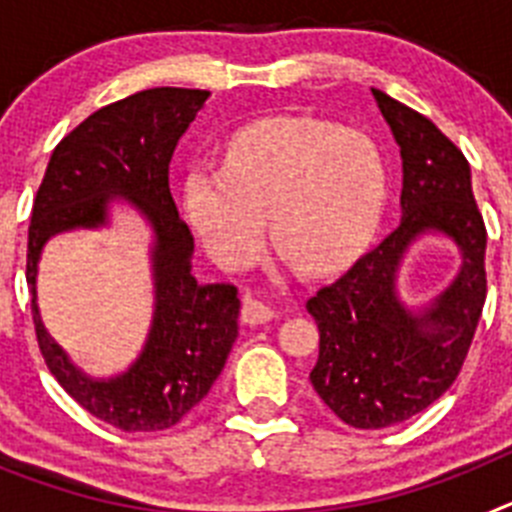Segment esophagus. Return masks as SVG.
<instances>
[{
	"instance_id": "esophagus-1",
	"label": "esophagus",
	"mask_w": 512,
	"mask_h": 512,
	"mask_svg": "<svg viewBox=\"0 0 512 512\" xmlns=\"http://www.w3.org/2000/svg\"><path fill=\"white\" fill-rule=\"evenodd\" d=\"M241 318L246 325H264L269 320H274V310L264 305V302H256V300H246L243 302V310H241Z\"/></svg>"
}]
</instances>
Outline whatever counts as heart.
<instances>
[{
  "instance_id": "1",
  "label": "heart",
  "mask_w": 512,
  "mask_h": 512,
  "mask_svg": "<svg viewBox=\"0 0 512 512\" xmlns=\"http://www.w3.org/2000/svg\"><path fill=\"white\" fill-rule=\"evenodd\" d=\"M387 194V161L369 135L312 117H277L238 130L223 169L189 171L184 212L223 269H243L259 256L269 217L284 259L323 277L364 253Z\"/></svg>"
}]
</instances>
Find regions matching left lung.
Listing matches in <instances>:
<instances>
[{
  "instance_id": "1",
  "label": "left lung",
  "mask_w": 512,
  "mask_h": 512,
  "mask_svg": "<svg viewBox=\"0 0 512 512\" xmlns=\"http://www.w3.org/2000/svg\"><path fill=\"white\" fill-rule=\"evenodd\" d=\"M402 156V220L377 248L307 300L320 330L310 382L354 428H387L423 413L459 377L487 297V230L464 153L428 117L372 89ZM449 234L457 279L423 311L396 297V269L415 237Z\"/></svg>"
}]
</instances>
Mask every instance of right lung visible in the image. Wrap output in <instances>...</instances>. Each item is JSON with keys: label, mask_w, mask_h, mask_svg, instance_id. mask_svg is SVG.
I'll list each match as a JSON object with an SVG mask.
<instances>
[{"label": "right lung", "mask_w": 512, "mask_h": 512, "mask_svg": "<svg viewBox=\"0 0 512 512\" xmlns=\"http://www.w3.org/2000/svg\"><path fill=\"white\" fill-rule=\"evenodd\" d=\"M207 97L205 89L156 87L97 110L58 143L33 202L27 287L40 354L81 408L125 433L164 431L179 423L205 400L238 338V289L192 277L194 238L169 189L176 143ZM115 196L128 199L152 223L157 310L147 346L129 372L92 380L47 336L34 277L44 241L63 229L106 224V207Z\"/></svg>", "instance_id": "1"}]
</instances>
